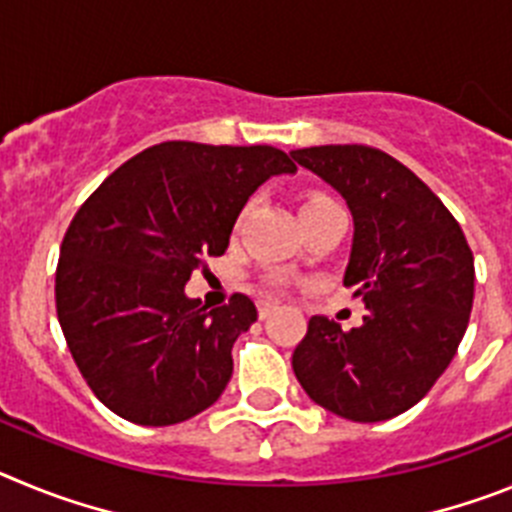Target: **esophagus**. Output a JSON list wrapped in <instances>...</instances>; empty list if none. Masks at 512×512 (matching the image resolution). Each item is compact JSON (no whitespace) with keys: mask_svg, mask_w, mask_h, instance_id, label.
Wrapping results in <instances>:
<instances>
[{"mask_svg":"<svg viewBox=\"0 0 512 512\" xmlns=\"http://www.w3.org/2000/svg\"><path fill=\"white\" fill-rule=\"evenodd\" d=\"M259 318H269L271 312L277 310V302H271V300H259Z\"/></svg>","mask_w":512,"mask_h":512,"instance_id":"esophagus-1","label":"esophagus"}]
</instances>
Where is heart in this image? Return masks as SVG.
<instances>
[{"mask_svg": "<svg viewBox=\"0 0 512 512\" xmlns=\"http://www.w3.org/2000/svg\"><path fill=\"white\" fill-rule=\"evenodd\" d=\"M320 202H330V197H325V194H312L310 200L302 205V210H305V207H312V205H320ZM284 282H287V279H284L282 274H274V277H271V284H284Z\"/></svg>", "mask_w": 512, "mask_h": 512, "instance_id": "obj_1", "label": "heart"}]
</instances>
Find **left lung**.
<instances>
[{"label":"left lung","mask_w":512,"mask_h":512,"mask_svg":"<svg viewBox=\"0 0 512 512\" xmlns=\"http://www.w3.org/2000/svg\"><path fill=\"white\" fill-rule=\"evenodd\" d=\"M292 158L351 207L343 284L369 310L351 330L310 318L292 369L320 408L356 423L390 420L423 400L454 359L474 302L472 248L428 184L390 153L312 146Z\"/></svg>","instance_id":"left-lung-1"}]
</instances>
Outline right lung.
<instances>
[{"mask_svg": "<svg viewBox=\"0 0 512 512\" xmlns=\"http://www.w3.org/2000/svg\"><path fill=\"white\" fill-rule=\"evenodd\" d=\"M271 146L166 140L112 171L79 207L56 266V312L97 400L138 425L194 418L223 395L233 343L256 320L246 295L207 310L184 295L223 256L235 217L274 174Z\"/></svg>", "mask_w": 512, "mask_h": 512, "instance_id": "add662e5", "label": "right lung"}]
</instances>
